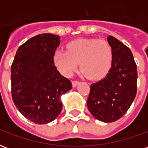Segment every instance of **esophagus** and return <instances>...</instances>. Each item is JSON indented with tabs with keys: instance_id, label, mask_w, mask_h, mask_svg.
Instances as JSON below:
<instances>
[{
	"instance_id": "34e87169",
	"label": "esophagus",
	"mask_w": 148,
	"mask_h": 148,
	"mask_svg": "<svg viewBox=\"0 0 148 148\" xmlns=\"http://www.w3.org/2000/svg\"><path fill=\"white\" fill-rule=\"evenodd\" d=\"M78 84H79L78 81H73L72 82V86H73V87H76Z\"/></svg>"
}]
</instances>
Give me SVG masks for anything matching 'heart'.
Instances as JSON below:
<instances>
[{"label": "heart", "instance_id": "1", "mask_svg": "<svg viewBox=\"0 0 148 148\" xmlns=\"http://www.w3.org/2000/svg\"><path fill=\"white\" fill-rule=\"evenodd\" d=\"M53 60L59 72L71 76L78 66L87 77L95 79L103 77L112 62V49L106 40L79 39L70 42L67 51L56 50Z\"/></svg>", "mask_w": 148, "mask_h": 148}]
</instances>
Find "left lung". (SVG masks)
Masks as SVG:
<instances>
[{
    "label": "left lung",
    "mask_w": 148,
    "mask_h": 148,
    "mask_svg": "<svg viewBox=\"0 0 148 148\" xmlns=\"http://www.w3.org/2000/svg\"><path fill=\"white\" fill-rule=\"evenodd\" d=\"M107 40L112 49L109 73L90 86L87 106L94 118L111 123L130 108L137 92V66L131 50L112 36Z\"/></svg>",
    "instance_id": "1"
}]
</instances>
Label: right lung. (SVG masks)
I'll list each match as a JSON object with an SVG mask.
<instances>
[{
    "label": "right lung",
    "mask_w": 148,
    "mask_h": 148,
    "mask_svg": "<svg viewBox=\"0 0 148 148\" xmlns=\"http://www.w3.org/2000/svg\"><path fill=\"white\" fill-rule=\"evenodd\" d=\"M59 44L57 35H37L18 48L12 64L13 102L24 117L36 124H47L58 117L62 109L61 96L72 88L71 81L54 64Z\"/></svg>",
    "instance_id": "1"
}]
</instances>
